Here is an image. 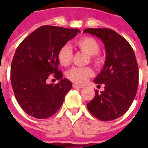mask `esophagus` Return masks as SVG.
Wrapping results in <instances>:
<instances>
[{
    "label": "esophagus",
    "mask_w": 148,
    "mask_h": 148,
    "mask_svg": "<svg viewBox=\"0 0 148 148\" xmlns=\"http://www.w3.org/2000/svg\"><path fill=\"white\" fill-rule=\"evenodd\" d=\"M73 88H83L84 86L78 85V84H73Z\"/></svg>",
    "instance_id": "34e87169"
}]
</instances>
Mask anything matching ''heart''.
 Segmentation results:
<instances>
[{
    "label": "heart",
    "mask_w": 148,
    "mask_h": 148,
    "mask_svg": "<svg viewBox=\"0 0 148 148\" xmlns=\"http://www.w3.org/2000/svg\"><path fill=\"white\" fill-rule=\"evenodd\" d=\"M74 45L82 52L89 55L91 62L95 64L100 65L102 63V58L97 54L100 51L98 42L92 37L84 36L74 41ZM74 53L71 47L68 45H64L58 52V59L60 65L67 67L73 59ZM94 71L90 67H74L67 72L66 76L70 81L78 84H83L89 77L93 76Z\"/></svg>",
    "instance_id": "1"
}]
</instances>
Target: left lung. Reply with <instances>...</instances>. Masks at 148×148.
<instances>
[{"label":"left lung","instance_id":"1","mask_svg":"<svg viewBox=\"0 0 148 148\" xmlns=\"http://www.w3.org/2000/svg\"><path fill=\"white\" fill-rule=\"evenodd\" d=\"M84 33L101 38L106 50L103 70L94 82L104 84V90L98 93L87 104L88 110L97 119L109 121L127 111L137 94L139 70L135 53L127 40L108 28H88Z\"/></svg>","mask_w":148,"mask_h":148}]
</instances>
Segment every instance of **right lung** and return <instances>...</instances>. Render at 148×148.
Listing matches in <instances>:
<instances>
[{"instance_id":"1","label":"right lung","mask_w":148,"mask_h":148,"mask_svg":"<svg viewBox=\"0 0 148 148\" xmlns=\"http://www.w3.org/2000/svg\"><path fill=\"white\" fill-rule=\"evenodd\" d=\"M77 33V28L45 25L17 47L10 67V81L17 103L31 117L45 119L54 114L71 89V82L62 78L58 67V52ZM51 76L59 82L47 84Z\"/></svg>"}]
</instances>
